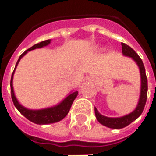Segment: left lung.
<instances>
[{"label":"left lung","mask_w":156,"mask_h":156,"mask_svg":"<svg viewBox=\"0 0 156 156\" xmlns=\"http://www.w3.org/2000/svg\"><path fill=\"white\" fill-rule=\"evenodd\" d=\"M122 45V52L124 56H127L129 58H132L140 68L141 78V87H140V99L138 102V105L134 111L131 112L130 114L127 115H124L123 117L119 118H108L106 116L102 115L99 114L98 109L94 108L95 116L97 118L98 121L103 125L106 127L111 128V129H122V128L126 127L127 125L131 124L133 121L137 119L140 116L142 112L144 110V105L146 103L147 99V91H148V82L147 77L145 74V68H144V63L140 58V56L132 49V48L128 46L125 43H121Z\"/></svg>","instance_id":"obj_1"}]
</instances>
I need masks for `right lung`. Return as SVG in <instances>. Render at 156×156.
I'll list each match as a JSON object with an SVG mask.
<instances>
[{
	"instance_id": "obj_1",
	"label": "right lung",
	"mask_w": 156,
	"mask_h": 156,
	"mask_svg": "<svg viewBox=\"0 0 156 156\" xmlns=\"http://www.w3.org/2000/svg\"><path fill=\"white\" fill-rule=\"evenodd\" d=\"M51 42V40H46V41H41L39 43H37L34 46H32V48H30L27 49V51H25L22 53L20 58H19L18 61L16 64V67L14 68V71L12 73V78H11V94H12V98L13 104L15 105V107L18 111L22 114L23 116H25L28 120L32 121V123L37 124H53L56 122L62 120L63 118L67 116L68 114V112L70 110L73 103L74 101V99L76 97L78 96V92L73 91L72 92L71 94L68 95L66 98L62 100V101L58 104V105H55L53 107L51 108H43V109H38V110H32V109H28V108L23 107L22 105L19 104L18 100L16 99L14 94V90H13V84H12V81H13V75L15 73L16 68L18 64V62L21 60V58L26 54L27 53V51L34 50L36 48H43L45 46H48L49 43Z\"/></svg>"
}]
</instances>
